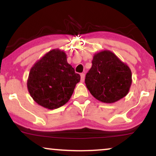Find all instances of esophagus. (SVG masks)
Instances as JSON below:
<instances>
[{
	"instance_id": "obj_1",
	"label": "esophagus",
	"mask_w": 156,
	"mask_h": 156,
	"mask_svg": "<svg viewBox=\"0 0 156 156\" xmlns=\"http://www.w3.org/2000/svg\"><path fill=\"white\" fill-rule=\"evenodd\" d=\"M84 78H85V74L84 73H80V80L82 82L84 81Z\"/></svg>"
}]
</instances>
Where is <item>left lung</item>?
Instances as JSON below:
<instances>
[{
    "instance_id": "1",
    "label": "left lung",
    "mask_w": 156,
    "mask_h": 156,
    "mask_svg": "<svg viewBox=\"0 0 156 156\" xmlns=\"http://www.w3.org/2000/svg\"><path fill=\"white\" fill-rule=\"evenodd\" d=\"M92 63L85 83L94 98L113 103L127 95L132 83V73L127 64L110 51L94 54Z\"/></svg>"
}]
</instances>
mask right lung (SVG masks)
<instances>
[{"label":"right lung","instance_id":"add662e5","mask_svg":"<svg viewBox=\"0 0 156 156\" xmlns=\"http://www.w3.org/2000/svg\"><path fill=\"white\" fill-rule=\"evenodd\" d=\"M80 80V75L67 63L66 53L54 49L31 67L27 87L36 103L44 108L55 109L69 101Z\"/></svg>","mask_w":156,"mask_h":156}]
</instances>
